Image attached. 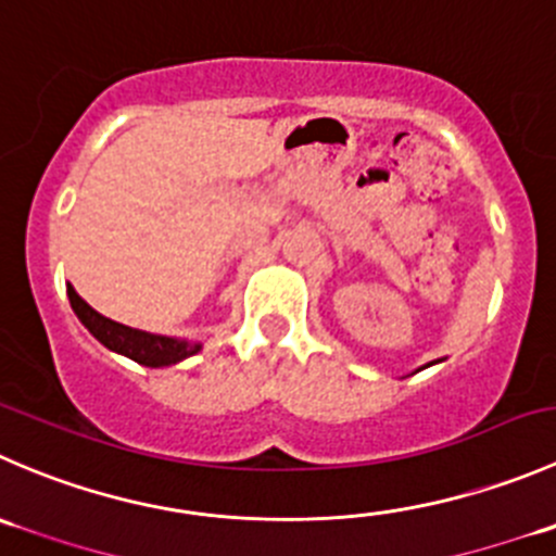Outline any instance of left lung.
<instances>
[{"instance_id": "left-lung-1", "label": "left lung", "mask_w": 556, "mask_h": 556, "mask_svg": "<svg viewBox=\"0 0 556 556\" xmlns=\"http://www.w3.org/2000/svg\"><path fill=\"white\" fill-rule=\"evenodd\" d=\"M432 364H438V361H429L427 366H432ZM427 366H421V369H427ZM421 369H415V371H421ZM415 371H413V375H415Z\"/></svg>"}]
</instances>
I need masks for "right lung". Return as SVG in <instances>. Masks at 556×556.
<instances>
[{"mask_svg": "<svg viewBox=\"0 0 556 556\" xmlns=\"http://www.w3.org/2000/svg\"><path fill=\"white\" fill-rule=\"evenodd\" d=\"M67 299L73 312L78 315V320L84 323L86 331L97 339L100 344H105L108 350L118 355H127L135 364L152 366H174L179 361L190 358V355L201 353L203 342H190V339L179 337H165V333H149L141 328H129L124 323L111 320V317L100 315L97 309H91L84 299L73 290V285H67Z\"/></svg>", "mask_w": 556, "mask_h": 556, "instance_id": "right-lung-1", "label": "right lung"}]
</instances>
